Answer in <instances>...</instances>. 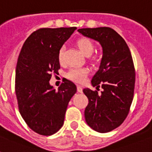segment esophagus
<instances>
[{
  "mask_svg": "<svg viewBox=\"0 0 152 152\" xmlns=\"http://www.w3.org/2000/svg\"><path fill=\"white\" fill-rule=\"evenodd\" d=\"M77 91L79 92V93H82L83 92V87L81 86H80V85H77Z\"/></svg>",
  "mask_w": 152,
  "mask_h": 152,
  "instance_id": "esophagus-1",
  "label": "esophagus"
}]
</instances>
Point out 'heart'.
<instances>
[{
  "label": "heart",
  "instance_id": "obj_1",
  "mask_svg": "<svg viewBox=\"0 0 152 152\" xmlns=\"http://www.w3.org/2000/svg\"><path fill=\"white\" fill-rule=\"evenodd\" d=\"M76 45L83 54L86 56H89L94 51V45L90 39L86 38H82L79 39ZM58 61L60 63L64 62V47H62L58 52ZM88 71L85 68H78L73 67L71 68L66 73V77L76 83H83L87 76Z\"/></svg>",
  "mask_w": 152,
  "mask_h": 152
}]
</instances>
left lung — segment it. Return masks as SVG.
<instances>
[{"label":"left lung","mask_w":152,"mask_h":152,"mask_svg":"<svg viewBox=\"0 0 152 152\" xmlns=\"http://www.w3.org/2000/svg\"><path fill=\"white\" fill-rule=\"evenodd\" d=\"M78 31L103 48L100 68L91 83L104 90L100 94L88 88L83 91L89 100L84 112L86 123L94 131L107 133L119 127L129 113L135 83L133 59L124 39L113 29L100 27Z\"/></svg>","instance_id":"8db88e82"}]
</instances>
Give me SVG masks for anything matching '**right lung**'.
I'll list each match as a JSON object with an SVG mask.
<instances>
[{"label":"right lung","instance_id":"add662e5","mask_svg":"<svg viewBox=\"0 0 152 152\" xmlns=\"http://www.w3.org/2000/svg\"><path fill=\"white\" fill-rule=\"evenodd\" d=\"M76 27L39 28L26 39L18 58L15 94L19 112L33 131L49 136L63 125L66 109L76 85L66 80L53 89L52 74L60 69L58 52Z\"/></svg>","mask_w":152,"mask_h":152}]
</instances>
